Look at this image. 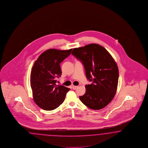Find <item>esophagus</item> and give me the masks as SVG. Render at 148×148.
Listing matches in <instances>:
<instances>
[{
    "mask_svg": "<svg viewBox=\"0 0 148 148\" xmlns=\"http://www.w3.org/2000/svg\"><path fill=\"white\" fill-rule=\"evenodd\" d=\"M77 88H78L77 86H74V85L72 86V88H73V90H76Z\"/></svg>",
    "mask_w": 148,
    "mask_h": 148,
    "instance_id": "34e87169",
    "label": "esophagus"
}]
</instances>
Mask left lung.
<instances>
[{
    "label": "left lung",
    "instance_id": "1",
    "mask_svg": "<svg viewBox=\"0 0 148 148\" xmlns=\"http://www.w3.org/2000/svg\"><path fill=\"white\" fill-rule=\"evenodd\" d=\"M72 54L82 62L86 78L92 82L86 85V92L80 100L92 110L104 108L117 90L119 70L115 61L105 48L95 43L74 48Z\"/></svg>",
    "mask_w": 148,
    "mask_h": 148
}]
</instances>
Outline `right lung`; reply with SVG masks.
<instances>
[{
    "instance_id": "right-lung-1",
    "label": "right lung",
    "mask_w": 148,
    "mask_h": 148,
    "mask_svg": "<svg viewBox=\"0 0 148 148\" xmlns=\"http://www.w3.org/2000/svg\"><path fill=\"white\" fill-rule=\"evenodd\" d=\"M72 50H47L34 63L30 73V86L34 101L43 110L56 109L64 101L70 90L56 83L62 75L60 63L70 55Z\"/></svg>"
}]
</instances>
